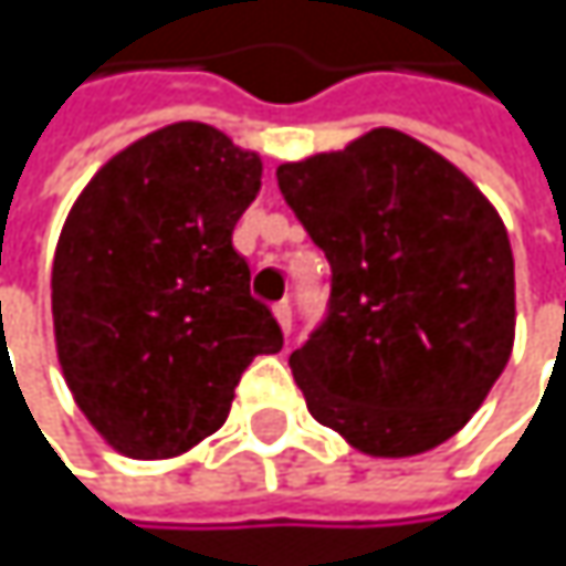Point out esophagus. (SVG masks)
<instances>
[{"mask_svg":"<svg viewBox=\"0 0 566 566\" xmlns=\"http://www.w3.org/2000/svg\"><path fill=\"white\" fill-rule=\"evenodd\" d=\"M275 317H279L284 334H291V301H279L275 304Z\"/></svg>","mask_w":566,"mask_h":566,"instance_id":"34e87169","label":"esophagus"}]
</instances>
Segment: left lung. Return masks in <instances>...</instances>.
I'll list each match as a JSON object with an SVG mask.
<instances>
[{
	"label": "left lung",
	"mask_w": 566,
	"mask_h": 566,
	"mask_svg": "<svg viewBox=\"0 0 566 566\" xmlns=\"http://www.w3.org/2000/svg\"><path fill=\"white\" fill-rule=\"evenodd\" d=\"M279 189L331 262L327 314L287 360L311 416L380 459L442 446L514 344V259L495 206L390 127L282 164Z\"/></svg>",
	"instance_id": "1"
}]
</instances>
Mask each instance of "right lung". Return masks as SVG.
Here are the masks:
<instances>
[{
	"label": "right lung",
	"instance_id": "obj_1",
	"mask_svg": "<svg viewBox=\"0 0 566 566\" xmlns=\"http://www.w3.org/2000/svg\"><path fill=\"white\" fill-rule=\"evenodd\" d=\"M259 186V154L182 120L120 150L67 212L52 269L57 360L117 452L192 449L226 422L245 367L282 350L232 249Z\"/></svg>",
	"mask_w": 566,
	"mask_h": 566
}]
</instances>
